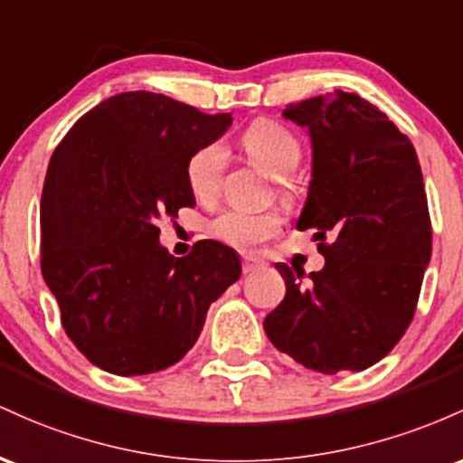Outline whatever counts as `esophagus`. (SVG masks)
<instances>
[{"instance_id":"esophagus-1","label":"esophagus","mask_w":463,"mask_h":463,"mask_svg":"<svg viewBox=\"0 0 463 463\" xmlns=\"http://www.w3.org/2000/svg\"><path fill=\"white\" fill-rule=\"evenodd\" d=\"M267 267V262H264L260 256H242V271L245 273H253V271H260V269Z\"/></svg>"}]
</instances>
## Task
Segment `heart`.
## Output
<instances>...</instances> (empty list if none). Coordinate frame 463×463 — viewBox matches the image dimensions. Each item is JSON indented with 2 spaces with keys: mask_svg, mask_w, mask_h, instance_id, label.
<instances>
[{
  "mask_svg": "<svg viewBox=\"0 0 463 463\" xmlns=\"http://www.w3.org/2000/svg\"><path fill=\"white\" fill-rule=\"evenodd\" d=\"M242 148L247 157L262 173L278 179V192L282 199L293 201L298 185L290 179V173L298 168L304 157V144L290 128L275 119H256L242 133ZM227 165V148L222 142H210L201 146L188 159L185 176L192 194L199 201L216 199L222 184V173ZM282 227V216L278 212H251V210H227L214 218L210 230L218 241L233 247H256L269 241Z\"/></svg>",
  "mask_w": 463,
  "mask_h": 463,
  "instance_id": "heart-1",
  "label": "heart"
}]
</instances>
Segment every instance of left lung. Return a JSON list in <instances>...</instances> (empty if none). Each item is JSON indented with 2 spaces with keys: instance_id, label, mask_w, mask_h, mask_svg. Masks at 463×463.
I'll list each match as a JSON object with an SVG mask.
<instances>
[{
  "instance_id": "1",
  "label": "left lung",
  "mask_w": 463,
  "mask_h": 463,
  "mask_svg": "<svg viewBox=\"0 0 463 463\" xmlns=\"http://www.w3.org/2000/svg\"><path fill=\"white\" fill-rule=\"evenodd\" d=\"M308 128L313 179L298 230L326 258L308 273L275 264L287 282L264 319L279 352L321 373L363 372L411 324L430 260V216L418 155L372 102L335 91L284 109Z\"/></svg>"
}]
</instances>
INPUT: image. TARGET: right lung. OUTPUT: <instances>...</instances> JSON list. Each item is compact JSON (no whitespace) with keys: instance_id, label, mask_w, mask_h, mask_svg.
Segmentation results:
<instances>
[{"instance_id":"obj_1","label":"right lung","mask_w":463,"mask_h":463,"mask_svg":"<svg viewBox=\"0 0 463 463\" xmlns=\"http://www.w3.org/2000/svg\"><path fill=\"white\" fill-rule=\"evenodd\" d=\"M230 127V113L127 91L85 113L52 155L41 273L67 336L100 370L139 376L175 365L212 301L241 278L233 249L201 241L175 258L157 227L194 205L188 159Z\"/></svg>"}]
</instances>
